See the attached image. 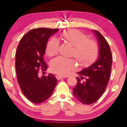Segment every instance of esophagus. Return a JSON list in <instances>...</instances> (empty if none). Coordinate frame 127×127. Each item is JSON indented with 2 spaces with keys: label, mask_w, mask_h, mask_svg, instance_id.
<instances>
[{
  "label": "esophagus",
  "mask_w": 127,
  "mask_h": 127,
  "mask_svg": "<svg viewBox=\"0 0 127 127\" xmlns=\"http://www.w3.org/2000/svg\"><path fill=\"white\" fill-rule=\"evenodd\" d=\"M55 77H56L57 79H58V80H60V79H62L64 78V77L62 76H60V75H56V76Z\"/></svg>",
  "instance_id": "1"
}]
</instances>
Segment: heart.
<instances>
[{"mask_svg":"<svg viewBox=\"0 0 127 127\" xmlns=\"http://www.w3.org/2000/svg\"><path fill=\"white\" fill-rule=\"evenodd\" d=\"M60 37L65 43L73 46L72 56L75 57L80 66H88L97 59L98 45L94 40L88 39L87 36L82 32L76 29L66 30L61 33ZM59 48V41L55 38H51L46 43L45 52L49 57L54 56L57 54ZM50 68L52 72L65 76L75 69L76 63L73 59L58 57L51 62Z\"/></svg>","mask_w":127,"mask_h":127,"instance_id":"b5f03b06","label":"heart"}]
</instances>
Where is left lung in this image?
Returning <instances> with one entry per match:
<instances>
[{
	"instance_id": "obj_1",
	"label": "left lung",
	"mask_w": 127,
	"mask_h": 127,
	"mask_svg": "<svg viewBox=\"0 0 127 127\" xmlns=\"http://www.w3.org/2000/svg\"><path fill=\"white\" fill-rule=\"evenodd\" d=\"M98 44V57L93 64L84 68L78 74L81 79L86 81L81 82L79 78L73 89L75 98L84 104H90L98 100L104 93L110 78L112 56L110 46L100 32L93 30Z\"/></svg>"
}]
</instances>
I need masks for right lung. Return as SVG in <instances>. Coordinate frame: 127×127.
<instances>
[{"label": "right lung", "instance_id": "right-lung-1", "mask_svg": "<svg viewBox=\"0 0 127 127\" xmlns=\"http://www.w3.org/2000/svg\"><path fill=\"white\" fill-rule=\"evenodd\" d=\"M59 29L37 28L30 30L22 37L16 52L17 79L26 98L34 103H41L51 95L57 80L49 74L39 77V68L46 70L43 60L48 39Z\"/></svg>", "mask_w": 127, "mask_h": 127}]
</instances>
